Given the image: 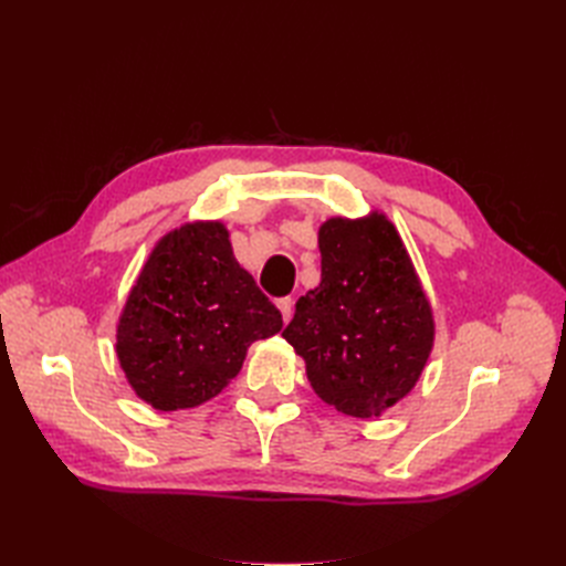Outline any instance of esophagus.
Here are the masks:
<instances>
[{
    "label": "esophagus",
    "mask_w": 566,
    "mask_h": 566,
    "mask_svg": "<svg viewBox=\"0 0 566 566\" xmlns=\"http://www.w3.org/2000/svg\"><path fill=\"white\" fill-rule=\"evenodd\" d=\"M279 310H281V314H283V321L290 323V318H293V300H290V297L281 300V302H279Z\"/></svg>",
    "instance_id": "34e87169"
}]
</instances>
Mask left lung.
<instances>
[{
  "mask_svg": "<svg viewBox=\"0 0 566 566\" xmlns=\"http://www.w3.org/2000/svg\"><path fill=\"white\" fill-rule=\"evenodd\" d=\"M321 285L283 331L318 397L380 418L413 391L434 347V312L397 227L380 210L318 227Z\"/></svg>",
  "mask_w": 566,
  "mask_h": 566,
  "instance_id": "8db88e82",
  "label": "left lung"
}]
</instances>
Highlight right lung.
Here are the masks:
<instances>
[{"label": "right lung", "mask_w": 566, "mask_h": 566, "mask_svg": "<svg viewBox=\"0 0 566 566\" xmlns=\"http://www.w3.org/2000/svg\"><path fill=\"white\" fill-rule=\"evenodd\" d=\"M281 312L235 262L229 229L186 221L153 245L115 325V354L136 397L156 410L214 399Z\"/></svg>", "instance_id": "add662e5"}]
</instances>
